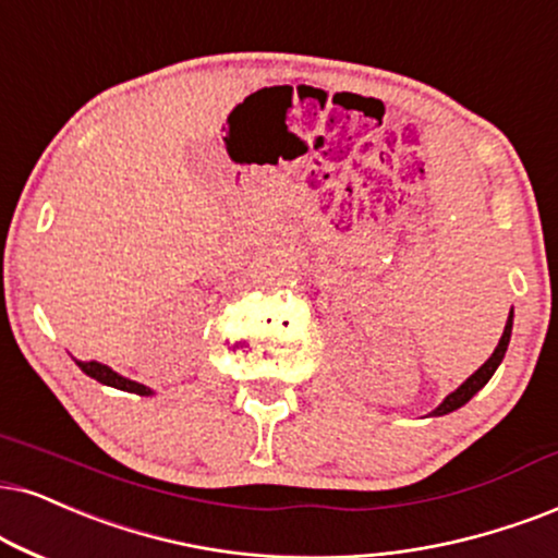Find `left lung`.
Masks as SVG:
<instances>
[{"instance_id":"left-lung-1","label":"left lung","mask_w":558,"mask_h":558,"mask_svg":"<svg viewBox=\"0 0 558 558\" xmlns=\"http://www.w3.org/2000/svg\"><path fill=\"white\" fill-rule=\"evenodd\" d=\"M510 335H512V312H510V316H507V324H505V331H502V340H499L497 350L492 352L489 361H486V363L482 365V368H478V371L474 373V376H469L466 380H463V384L458 386V389H456L453 393H448L446 401H442V404L437 407L433 414H437V417H440V414L453 412V409L466 404V401H469L471 397H474V393H476L478 389H484L486 380L495 376L497 365L502 363V357H505V352H507V344H510Z\"/></svg>"}]
</instances>
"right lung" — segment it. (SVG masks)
<instances>
[{
    "label": "right lung",
    "instance_id": "right-lung-1",
    "mask_svg": "<svg viewBox=\"0 0 558 558\" xmlns=\"http://www.w3.org/2000/svg\"><path fill=\"white\" fill-rule=\"evenodd\" d=\"M76 365H80V368L87 373V376H92L95 380H100V384H105V386H112V389L133 391V393H141V397H149V393H151L144 384H136V380H129V378L118 376L116 371L108 368V365L97 363V361H89V363L76 361Z\"/></svg>",
    "mask_w": 558,
    "mask_h": 558
}]
</instances>
